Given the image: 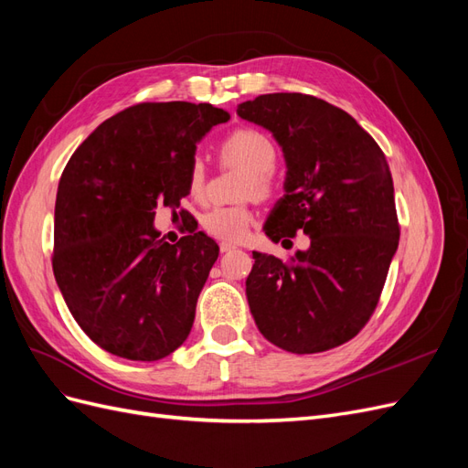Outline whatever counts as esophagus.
I'll return each instance as SVG.
<instances>
[{"mask_svg": "<svg viewBox=\"0 0 468 468\" xmlns=\"http://www.w3.org/2000/svg\"><path fill=\"white\" fill-rule=\"evenodd\" d=\"M232 250H236V246H234V244H230V242H220V251H222V253H226V251H232Z\"/></svg>", "mask_w": 468, "mask_h": 468, "instance_id": "1", "label": "esophagus"}]
</instances>
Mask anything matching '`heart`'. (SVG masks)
<instances>
[{"label": "heart", "instance_id": "1", "mask_svg": "<svg viewBox=\"0 0 468 468\" xmlns=\"http://www.w3.org/2000/svg\"><path fill=\"white\" fill-rule=\"evenodd\" d=\"M222 155L248 169L244 179V195L265 197L273 191V167L277 162V148L271 138L253 129H239L222 143ZM207 169L201 158H195L189 165V189L193 195H201L205 187ZM253 220L251 210L246 205L215 207L207 210L201 224L203 229L224 242H238L248 234Z\"/></svg>", "mask_w": 468, "mask_h": 468}]
</instances>
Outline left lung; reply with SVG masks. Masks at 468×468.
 Wrapping results in <instances>:
<instances>
[{"mask_svg": "<svg viewBox=\"0 0 468 468\" xmlns=\"http://www.w3.org/2000/svg\"><path fill=\"white\" fill-rule=\"evenodd\" d=\"M238 117L273 134L285 158V195L263 230L271 242L310 238L292 263L253 251L246 296L273 346L320 353L349 342L371 318L399 248L385 154L346 111L303 93H267Z\"/></svg>", "mask_w": 468, "mask_h": 468, "instance_id": "obj_1", "label": "left lung"}]
</instances>
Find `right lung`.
<instances>
[{
    "instance_id": "obj_1",
    "label": "right lung",
    "mask_w": 468,
    "mask_h": 468,
    "mask_svg": "<svg viewBox=\"0 0 468 468\" xmlns=\"http://www.w3.org/2000/svg\"><path fill=\"white\" fill-rule=\"evenodd\" d=\"M229 119L208 103H140L99 124L64 167L54 277L80 328L112 356L158 361L191 332L218 246L205 232L167 244L154 217L189 195L197 144Z\"/></svg>"
}]
</instances>
